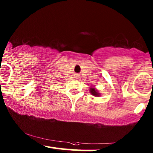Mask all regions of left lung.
Instances as JSON below:
<instances>
[{
	"mask_svg": "<svg viewBox=\"0 0 153 153\" xmlns=\"http://www.w3.org/2000/svg\"><path fill=\"white\" fill-rule=\"evenodd\" d=\"M90 91H91V94L94 95V96H99V93H98L97 90H96L95 88H91L90 89Z\"/></svg>",
	"mask_w": 153,
	"mask_h": 153,
	"instance_id": "8db88e82",
	"label": "left lung"
}]
</instances>
